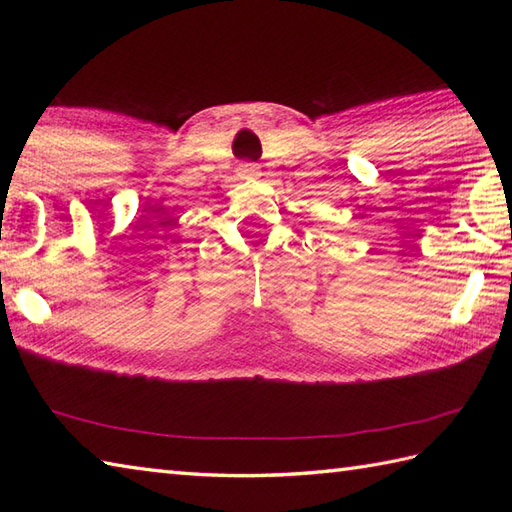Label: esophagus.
Instances as JSON below:
<instances>
[{"mask_svg":"<svg viewBox=\"0 0 512 512\" xmlns=\"http://www.w3.org/2000/svg\"><path fill=\"white\" fill-rule=\"evenodd\" d=\"M257 171H259V167H255V165H242V173H244V176H255Z\"/></svg>","mask_w":512,"mask_h":512,"instance_id":"34e87169","label":"esophagus"}]
</instances>
